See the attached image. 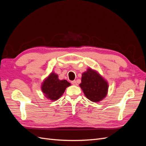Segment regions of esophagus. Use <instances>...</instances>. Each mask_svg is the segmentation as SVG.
Returning <instances> with one entry per match:
<instances>
[{
    "mask_svg": "<svg viewBox=\"0 0 146 146\" xmlns=\"http://www.w3.org/2000/svg\"><path fill=\"white\" fill-rule=\"evenodd\" d=\"M71 83L72 84V85H77V82H76V80L72 81V82H71Z\"/></svg>",
    "mask_w": 146,
    "mask_h": 146,
    "instance_id": "34e87169",
    "label": "esophagus"
}]
</instances>
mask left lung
Instances as JSON below:
<instances>
[{
  "mask_svg": "<svg viewBox=\"0 0 146 146\" xmlns=\"http://www.w3.org/2000/svg\"><path fill=\"white\" fill-rule=\"evenodd\" d=\"M80 86L86 98L94 102H99L107 94V82L95 70L88 68L82 74Z\"/></svg>",
  "mask_w": 146,
  "mask_h": 146,
  "instance_id": "8db88e82",
  "label": "left lung"
}]
</instances>
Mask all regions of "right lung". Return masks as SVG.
I'll return each instance as SVG.
<instances>
[{
	"mask_svg": "<svg viewBox=\"0 0 146 146\" xmlns=\"http://www.w3.org/2000/svg\"><path fill=\"white\" fill-rule=\"evenodd\" d=\"M70 85L67 80H60L58 75L52 72L42 82L41 90L48 99L54 101L58 99Z\"/></svg>",
	"mask_w": 146,
	"mask_h": 146,
	"instance_id": "add662e5",
	"label": "right lung"
}]
</instances>
